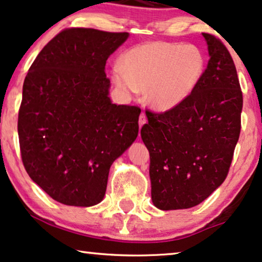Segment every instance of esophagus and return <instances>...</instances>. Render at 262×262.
<instances>
[{
  "label": "esophagus",
  "mask_w": 262,
  "mask_h": 262,
  "mask_svg": "<svg viewBox=\"0 0 262 262\" xmlns=\"http://www.w3.org/2000/svg\"><path fill=\"white\" fill-rule=\"evenodd\" d=\"M146 123V116L144 113H142L141 116H139V120H138V124H139V127H142L143 125Z\"/></svg>",
  "instance_id": "esophagus-1"
}]
</instances>
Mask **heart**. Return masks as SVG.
Here are the masks:
<instances>
[{
  "instance_id": "heart-1",
  "label": "heart",
  "mask_w": 262,
  "mask_h": 262,
  "mask_svg": "<svg viewBox=\"0 0 262 262\" xmlns=\"http://www.w3.org/2000/svg\"><path fill=\"white\" fill-rule=\"evenodd\" d=\"M113 80L124 92H145L152 110L177 108L191 96L206 70L204 52L195 45L150 41L125 53Z\"/></svg>"
}]
</instances>
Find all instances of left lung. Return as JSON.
<instances>
[{
	"label": "left lung",
	"instance_id": "obj_1",
	"mask_svg": "<svg viewBox=\"0 0 262 262\" xmlns=\"http://www.w3.org/2000/svg\"><path fill=\"white\" fill-rule=\"evenodd\" d=\"M209 63L198 88L177 108L146 112L141 136L150 154L154 205L189 209L223 184L241 131L243 98L228 49L203 33Z\"/></svg>",
	"mask_w": 262,
	"mask_h": 262
}]
</instances>
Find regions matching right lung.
Instances as JSON below:
<instances>
[{
  "label": "right lung",
  "instance_id": "1",
  "mask_svg": "<svg viewBox=\"0 0 262 262\" xmlns=\"http://www.w3.org/2000/svg\"><path fill=\"white\" fill-rule=\"evenodd\" d=\"M128 38L67 28L39 52L25 78L19 110L21 159L56 202L93 206L105 196L110 168L138 136L141 108L116 105L105 66Z\"/></svg>",
  "mask_w": 262,
  "mask_h": 262
}]
</instances>
